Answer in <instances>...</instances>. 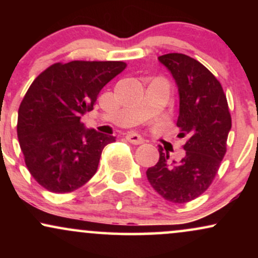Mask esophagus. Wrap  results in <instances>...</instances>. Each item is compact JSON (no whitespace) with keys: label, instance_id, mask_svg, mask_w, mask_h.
Listing matches in <instances>:
<instances>
[{"label":"esophagus","instance_id":"1","mask_svg":"<svg viewBox=\"0 0 258 258\" xmlns=\"http://www.w3.org/2000/svg\"><path fill=\"white\" fill-rule=\"evenodd\" d=\"M126 139L130 142V143L136 144V146H138V144H143V143H144L143 137H142L141 135H138V133H135V132L128 133V135L126 136Z\"/></svg>","mask_w":258,"mask_h":258}]
</instances>
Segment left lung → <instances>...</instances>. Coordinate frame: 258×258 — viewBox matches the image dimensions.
Listing matches in <instances>:
<instances>
[{"label": "left lung", "instance_id": "left-lung-1", "mask_svg": "<svg viewBox=\"0 0 258 258\" xmlns=\"http://www.w3.org/2000/svg\"><path fill=\"white\" fill-rule=\"evenodd\" d=\"M158 59L178 88V137L188 141L179 161H168L170 154L159 147V161L148 168L147 178L164 199L184 204L203 194L214 180L226 154L232 117L220 81L200 61L182 53Z\"/></svg>", "mask_w": 258, "mask_h": 258}]
</instances>
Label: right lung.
Here are the masks:
<instances>
[{
	"label": "right lung",
	"instance_id": "add662e5",
	"mask_svg": "<svg viewBox=\"0 0 258 258\" xmlns=\"http://www.w3.org/2000/svg\"><path fill=\"white\" fill-rule=\"evenodd\" d=\"M126 68L123 61L55 63L34 80L18 110V139L25 165L52 193H70L87 183L114 136L80 121L100 90Z\"/></svg>",
	"mask_w": 258,
	"mask_h": 258
}]
</instances>
